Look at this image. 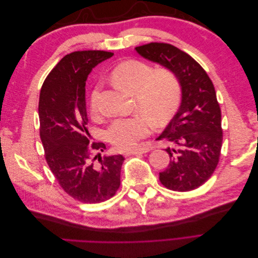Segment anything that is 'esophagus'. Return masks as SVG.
Masks as SVG:
<instances>
[{
    "instance_id": "34e87169",
    "label": "esophagus",
    "mask_w": 258,
    "mask_h": 258,
    "mask_svg": "<svg viewBox=\"0 0 258 258\" xmlns=\"http://www.w3.org/2000/svg\"><path fill=\"white\" fill-rule=\"evenodd\" d=\"M150 151H151L150 147H146V146L145 147H139V148H137V150L124 153V155L129 156V155H136V154H145V153H148Z\"/></svg>"
}]
</instances>
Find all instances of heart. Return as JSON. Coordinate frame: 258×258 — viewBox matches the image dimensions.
Listing matches in <instances>:
<instances>
[{"label": "heart", "mask_w": 258, "mask_h": 258, "mask_svg": "<svg viewBox=\"0 0 258 258\" xmlns=\"http://www.w3.org/2000/svg\"><path fill=\"white\" fill-rule=\"evenodd\" d=\"M117 88L135 95V102L141 114L118 118L106 131V137L117 150L129 151L146 137L155 124L167 122L175 112L179 101V84L175 74L168 69L152 72L141 61L130 60L117 66L111 73ZM97 90L92 93L91 108H96Z\"/></svg>", "instance_id": "1"}]
</instances>
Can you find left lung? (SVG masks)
I'll return each mask as SVG.
<instances>
[{
    "label": "left lung",
    "instance_id": "8db88e82",
    "mask_svg": "<svg viewBox=\"0 0 258 258\" xmlns=\"http://www.w3.org/2000/svg\"><path fill=\"white\" fill-rule=\"evenodd\" d=\"M144 59L172 71L181 87V104L156 140L168 143V168L159 173L163 186L189 191L205 184L220 158L223 131L221 108L212 81L189 54L165 43L136 47Z\"/></svg>",
    "mask_w": 258,
    "mask_h": 258
}]
</instances>
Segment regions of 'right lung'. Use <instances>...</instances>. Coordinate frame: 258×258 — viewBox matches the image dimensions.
<instances>
[{"label": "right lung", "instance_id": "add662e5", "mask_svg": "<svg viewBox=\"0 0 258 258\" xmlns=\"http://www.w3.org/2000/svg\"><path fill=\"white\" fill-rule=\"evenodd\" d=\"M113 54L103 50L67 54L46 77L40 93L38 117L46 160L64 191L84 204L108 200L120 185L122 155L101 157L105 144L89 145L86 129V81L93 68Z\"/></svg>", "mask_w": 258, "mask_h": 258}]
</instances>
